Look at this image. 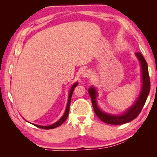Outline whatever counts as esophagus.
<instances>
[{
  "mask_svg": "<svg viewBox=\"0 0 157 157\" xmlns=\"http://www.w3.org/2000/svg\"><path fill=\"white\" fill-rule=\"evenodd\" d=\"M90 75H91V72L88 70L84 71V72L82 73V76H83L84 78H89Z\"/></svg>",
  "mask_w": 157,
  "mask_h": 157,
  "instance_id": "obj_1",
  "label": "esophagus"
}]
</instances>
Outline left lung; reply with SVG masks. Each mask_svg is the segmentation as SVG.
Masks as SVG:
<instances>
[{
	"instance_id": "obj_1",
	"label": "left lung",
	"mask_w": 157,
	"mask_h": 157,
	"mask_svg": "<svg viewBox=\"0 0 157 157\" xmlns=\"http://www.w3.org/2000/svg\"><path fill=\"white\" fill-rule=\"evenodd\" d=\"M136 55L140 61V66H141L142 68V89L136 102L132 105V107L127 109L126 112L124 113L123 115L113 116L102 112V111L99 109L97 105L96 91H95L94 87H91L89 89V94L91 98L92 105L95 113L98 118L105 123L119 125V124H123L131 122L139 115L143 106L145 105L150 90V80L148 73V66L144 57L140 52H136Z\"/></svg>"
}]
</instances>
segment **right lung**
<instances>
[{
	"label": "right lung",
	"instance_id": "1",
	"mask_svg": "<svg viewBox=\"0 0 157 157\" xmlns=\"http://www.w3.org/2000/svg\"><path fill=\"white\" fill-rule=\"evenodd\" d=\"M77 85H78V82H76V83L74 84L73 85L72 88H71L70 93H69V95H68V103H67V107H66V109L64 114H63V116L61 118L59 121L56 123L51 124V125H49V126H40V125H37V124H34L36 127H39V128H41V129H54L55 127H57L60 126L61 124H62L63 122H64L66 118H67V117L68 116V113H69V108H70V104H71V97H72V95H73V92L74 91V89L77 86Z\"/></svg>",
	"mask_w": 157,
	"mask_h": 157
}]
</instances>
